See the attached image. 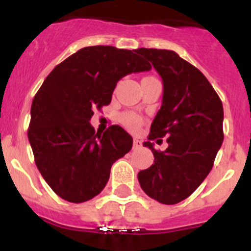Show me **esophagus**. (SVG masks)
Returning <instances> with one entry per match:
<instances>
[{"label": "esophagus", "instance_id": "1", "mask_svg": "<svg viewBox=\"0 0 251 251\" xmlns=\"http://www.w3.org/2000/svg\"><path fill=\"white\" fill-rule=\"evenodd\" d=\"M142 147V142L137 138H134V141H133V149H139Z\"/></svg>", "mask_w": 251, "mask_h": 251}]
</instances>
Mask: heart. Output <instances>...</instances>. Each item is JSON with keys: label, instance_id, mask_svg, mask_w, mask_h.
<instances>
[{"label": "heart", "instance_id": "obj_1", "mask_svg": "<svg viewBox=\"0 0 251 251\" xmlns=\"http://www.w3.org/2000/svg\"><path fill=\"white\" fill-rule=\"evenodd\" d=\"M121 122L128 128V129L135 130L142 126V118L135 113H124L122 114Z\"/></svg>", "mask_w": 251, "mask_h": 251}]
</instances>
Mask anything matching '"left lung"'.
Listing matches in <instances>:
<instances>
[{
    "instance_id": "left-lung-1",
    "label": "left lung",
    "mask_w": 251,
    "mask_h": 251,
    "mask_svg": "<svg viewBox=\"0 0 251 251\" xmlns=\"http://www.w3.org/2000/svg\"><path fill=\"white\" fill-rule=\"evenodd\" d=\"M163 79L162 107L151 126L148 147L154 164L138 173L148 197L176 204L197 189L214 164L222 147L223 104L205 75L174 50L138 48ZM168 136V148L154 150L151 140ZM161 140H158L157 142Z\"/></svg>"
}]
</instances>
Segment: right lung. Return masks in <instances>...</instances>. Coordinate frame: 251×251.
I'll use <instances>...</instances> for the list:
<instances>
[{"label": "right lung", "instance_id": "add662e5", "mask_svg": "<svg viewBox=\"0 0 251 251\" xmlns=\"http://www.w3.org/2000/svg\"><path fill=\"white\" fill-rule=\"evenodd\" d=\"M135 50L82 48L56 66L34 96L28 127L34 162L64 201L83 203L100 194L113 163L132 149L123 128L110 126L100 134L89 121L96 108L109 104L122 77L151 68Z\"/></svg>", "mask_w": 251, "mask_h": 251}]
</instances>
